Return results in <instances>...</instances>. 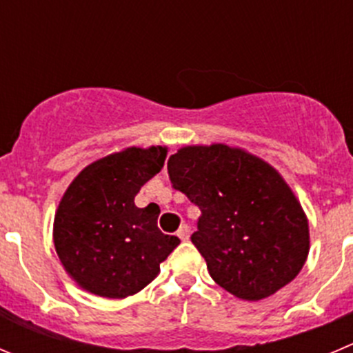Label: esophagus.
<instances>
[{
	"label": "esophagus",
	"mask_w": 353,
	"mask_h": 353,
	"mask_svg": "<svg viewBox=\"0 0 353 353\" xmlns=\"http://www.w3.org/2000/svg\"><path fill=\"white\" fill-rule=\"evenodd\" d=\"M176 236H179L182 241H189V237H190V227H189V225L183 223L182 227L179 229V232H176Z\"/></svg>",
	"instance_id": "34e87169"
}]
</instances>
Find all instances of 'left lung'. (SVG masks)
<instances>
[{"label":"left lung","instance_id":"8db88e82","mask_svg":"<svg viewBox=\"0 0 353 353\" xmlns=\"http://www.w3.org/2000/svg\"><path fill=\"white\" fill-rule=\"evenodd\" d=\"M173 189L201 210L192 243L218 286L248 301L294 279L308 254V221L274 168L223 143L168 159Z\"/></svg>","mask_w":353,"mask_h":353}]
</instances>
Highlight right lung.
<instances>
[{
    "label": "right lung",
    "mask_w": 353,
    "mask_h": 353,
    "mask_svg": "<svg viewBox=\"0 0 353 353\" xmlns=\"http://www.w3.org/2000/svg\"><path fill=\"white\" fill-rule=\"evenodd\" d=\"M164 159V147H130L86 166L65 190L53 243L67 274L83 290L105 298L139 293L180 244L179 237L159 230V210L135 206V196Z\"/></svg>",
    "instance_id": "1"
}]
</instances>
